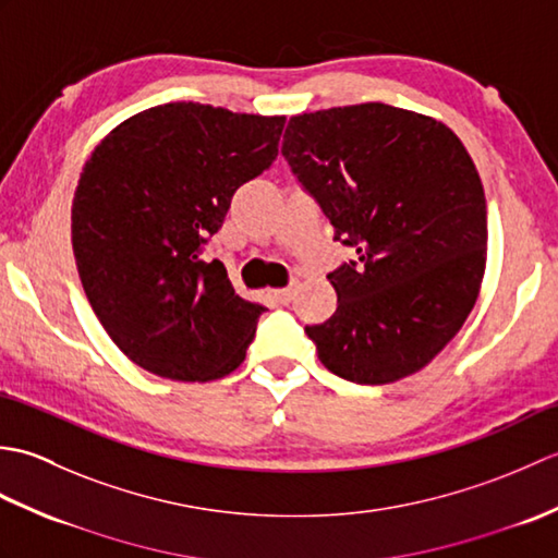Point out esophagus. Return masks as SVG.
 Listing matches in <instances>:
<instances>
[{"mask_svg": "<svg viewBox=\"0 0 558 558\" xmlns=\"http://www.w3.org/2000/svg\"><path fill=\"white\" fill-rule=\"evenodd\" d=\"M294 290H298V282H292V286L282 288V290H276V292H272V298H276L278 304H290L292 298H294Z\"/></svg>", "mask_w": 558, "mask_h": 558, "instance_id": "esophagus-1", "label": "esophagus"}]
</instances>
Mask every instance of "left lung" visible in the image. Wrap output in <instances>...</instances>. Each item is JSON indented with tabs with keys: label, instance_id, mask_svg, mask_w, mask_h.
Here are the masks:
<instances>
[{
	"label": "left lung",
	"instance_id": "left-lung-1",
	"mask_svg": "<svg viewBox=\"0 0 558 558\" xmlns=\"http://www.w3.org/2000/svg\"><path fill=\"white\" fill-rule=\"evenodd\" d=\"M282 156L357 258L328 272L338 310L306 326L328 372L393 384L465 324L487 264L475 162L441 122L384 102L292 117Z\"/></svg>",
	"mask_w": 558,
	"mask_h": 558
}]
</instances>
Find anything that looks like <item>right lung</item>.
I'll return each instance as SVG.
<instances>
[{
	"mask_svg": "<svg viewBox=\"0 0 558 558\" xmlns=\"http://www.w3.org/2000/svg\"><path fill=\"white\" fill-rule=\"evenodd\" d=\"M286 117L168 102L90 153L71 206L81 286L141 369L174 381L234 372L266 306L242 300L204 248L236 189L278 158Z\"/></svg>",
	"mask_w": 558,
	"mask_h": 558,
	"instance_id": "right-lung-1",
	"label": "right lung"
}]
</instances>
